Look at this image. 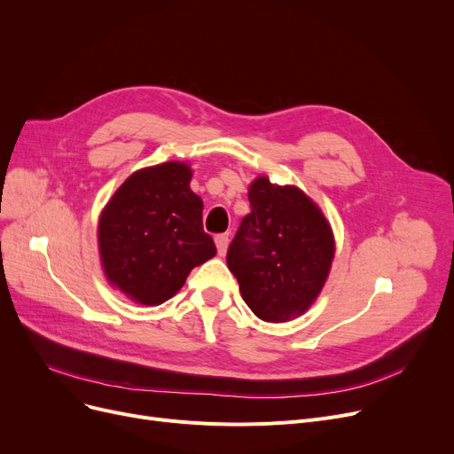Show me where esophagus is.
Wrapping results in <instances>:
<instances>
[{
  "mask_svg": "<svg viewBox=\"0 0 454 454\" xmlns=\"http://www.w3.org/2000/svg\"><path fill=\"white\" fill-rule=\"evenodd\" d=\"M228 245H230V237L226 233H219L215 235V247H217V252L219 255H224L226 250H228Z\"/></svg>",
  "mask_w": 454,
  "mask_h": 454,
  "instance_id": "obj_1",
  "label": "esophagus"
}]
</instances>
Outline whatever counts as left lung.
Segmentation results:
<instances>
[{
    "mask_svg": "<svg viewBox=\"0 0 454 454\" xmlns=\"http://www.w3.org/2000/svg\"><path fill=\"white\" fill-rule=\"evenodd\" d=\"M250 213L230 243L226 263L252 311L285 322L307 311L324 287L335 243L331 228L303 191L257 178Z\"/></svg>",
    "mask_w": 454,
    "mask_h": 454,
    "instance_id": "left-lung-1",
    "label": "left lung"
}]
</instances>
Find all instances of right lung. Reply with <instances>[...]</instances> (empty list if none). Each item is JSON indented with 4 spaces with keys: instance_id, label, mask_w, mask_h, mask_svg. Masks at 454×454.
Instances as JSON below:
<instances>
[{
    "instance_id": "add662e5",
    "label": "right lung",
    "mask_w": 454,
    "mask_h": 454,
    "mask_svg": "<svg viewBox=\"0 0 454 454\" xmlns=\"http://www.w3.org/2000/svg\"><path fill=\"white\" fill-rule=\"evenodd\" d=\"M185 163L167 161L129 176L99 221V250L110 283L132 300L158 305L187 274L217 254L202 228V200Z\"/></svg>"
}]
</instances>
